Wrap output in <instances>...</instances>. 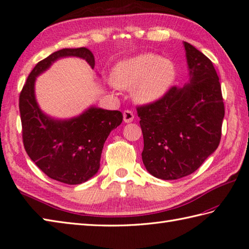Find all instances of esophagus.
<instances>
[{
  "mask_svg": "<svg viewBox=\"0 0 249 249\" xmlns=\"http://www.w3.org/2000/svg\"><path fill=\"white\" fill-rule=\"evenodd\" d=\"M134 118H135V115H134V113L131 111L125 110L123 112V119H124L125 123H130V122H133Z\"/></svg>",
  "mask_w": 249,
  "mask_h": 249,
  "instance_id": "1",
  "label": "esophagus"
}]
</instances>
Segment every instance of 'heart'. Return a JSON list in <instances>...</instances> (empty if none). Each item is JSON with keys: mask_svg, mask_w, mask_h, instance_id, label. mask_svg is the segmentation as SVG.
<instances>
[{"mask_svg": "<svg viewBox=\"0 0 249 249\" xmlns=\"http://www.w3.org/2000/svg\"><path fill=\"white\" fill-rule=\"evenodd\" d=\"M176 75V66L168 58L139 53L116 63L111 73V86L131 89L136 102L151 105L167 94Z\"/></svg>", "mask_w": 249, "mask_h": 249, "instance_id": "b5f03b06", "label": "heart"}]
</instances>
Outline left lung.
<instances>
[{
	"mask_svg": "<svg viewBox=\"0 0 249 249\" xmlns=\"http://www.w3.org/2000/svg\"><path fill=\"white\" fill-rule=\"evenodd\" d=\"M189 81L162 99L137 108L143 134L141 153L152 176L176 180L192 174L218 148L225 106L213 62L183 42Z\"/></svg>",
	"mask_w": 249,
	"mask_h": 249,
	"instance_id": "left-lung-1",
	"label": "left lung"
}]
</instances>
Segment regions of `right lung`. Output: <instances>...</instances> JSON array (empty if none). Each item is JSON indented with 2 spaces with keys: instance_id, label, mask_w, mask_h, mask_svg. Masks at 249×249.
<instances>
[{
  "instance_id": "add662e5",
  "label": "right lung",
  "mask_w": 249,
  "mask_h": 249,
  "mask_svg": "<svg viewBox=\"0 0 249 249\" xmlns=\"http://www.w3.org/2000/svg\"><path fill=\"white\" fill-rule=\"evenodd\" d=\"M84 59L91 69L95 57L86 47L63 48L37 62L19 97L23 145L36 166L48 177L67 184H80L94 177L110 133L122 123L123 114L91 106L71 119H55L41 110L36 81L60 58Z\"/></svg>"
}]
</instances>
